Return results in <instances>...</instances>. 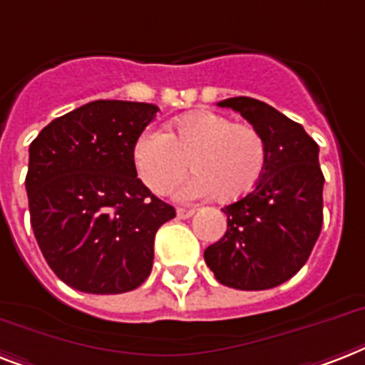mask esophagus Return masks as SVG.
Masks as SVG:
<instances>
[{
    "label": "esophagus",
    "mask_w": 365,
    "mask_h": 365,
    "mask_svg": "<svg viewBox=\"0 0 365 365\" xmlns=\"http://www.w3.org/2000/svg\"><path fill=\"white\" fill-rule=\"evenodd\" d=\"M176 213H178V217H180V219H189L192 213H195V210H192V208H178Z\"/></svg>",
    "instance_id": "esophagus-1"
}]
</instances>
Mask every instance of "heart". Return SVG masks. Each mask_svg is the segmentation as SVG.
Masks as SVG:
<instances>
[{"instance_id": "b5f03b06", "label": "heart", "mask_w": 365, "mask_h": 365, "mask_svg": "<svg viewBox=\"0 0 365 365\" xmlns=\"http://www.w3.org/2000/svg\"><path fill=\"white\" fill-rule=\"evenodd\" d=\"M264 136L251 123L232 121L213 110L178 118L167 131L144 129L131 148L136 176L155 195H167L189 167L197 176L182 189L183 197L234 202L250 195L264 174Z\"/></svg>"}]
</instances>
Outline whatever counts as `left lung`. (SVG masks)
<instances>
[{"mask_svg":"<svg viewBox=\"0 0 365 365\" xmlns=\"http://www.w3.org/2000/svg\"><path fill=\"white\" fill-rule=\"evenodd\" d=\"M240 112L264 136L268 159L257 187L225 206L227 232L204 251L219 283L274 289L306 264L322 229L319 146L304 127L251 97L217 103Z\"/></svg>","mask_w":365,"mask_h":365,"instance_id":"8db88e82","label":"left lung"}]
</instances>
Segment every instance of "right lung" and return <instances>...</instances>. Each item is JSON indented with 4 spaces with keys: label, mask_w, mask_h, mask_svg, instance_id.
<instances>
[{
    "label": "right lung",
    "mask_w": 365,
    "mask_h": 365,
    "mask_svg": "<svg viewBox=\"0 0 365 365\" xmlns=\"http://www.w3.org/2000/svg\"><path fill=\"white\" fill-rule=\"evenodd\" d=\"M155 105L93 101L56 118L29 144L26 191L35 240L59 279L88 294L140 287L157 229L176 217L136 178L133 142Z\"/></svg>",
    "instance_id": "add662e5"
}]
</instances>
